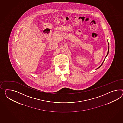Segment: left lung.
<instances>
[{
  "mask_svg": "<svg viewBox=\"0 0 123 123\" xmlns=\"http://www.w3.org/2000/svg\"><path fill=\"white\" fill-rule=\"evenodd\" d=\"M109 46H108V52H107V56H106V57H105V58H106V57H107V55H108V52H109ZM105 59H104V60H105ZM104 61H103V63H102V64H101V66H99V67H98V68H97V69H98V68H99V67H101V66H102V65H103V63H104Z\"/></svg>",
  "mask_w": 123,
  "mask_h": 123,
  "instance_id": "1",
  "label": "left lung"
}]
</instances>
